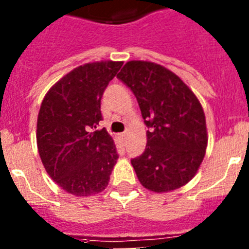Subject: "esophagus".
I'll list each match as a JSON object with an SVG mask.
<instances>
[{
  "label": "esophagus",
  "instance_id": "34e87169",
  "mask_svg": "<svg viewBox=\"0 0 249 249\" xmlns=\"http://www.w3.org/2000/svg\"><path fill=\"white\" fill-rule=\"evenodd\" d=\"M120 137L122 138V140H126V137H127V132H123V133H121Z\"/></svg>",
  "mask_w": 249,
  "mask_h": 249
}]
</instances>
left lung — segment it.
Returning a JSON list of instances; mask_svg holds the SVG:
<instances>
[{
    "label": "left lung",
    "mask_w": 249,
    "mask_h": 249,
    "mask_svg": "<svg viewBox=\"0 0 249 249\" xmlns=\"http://www.w3.org/2000/svg\"><path fill=\"white\" fill-rule=\"evenodd\" d=\"M117 77L137 98L147 131L146 149L131 160L141 184L169 192L196 176L206 155V116L198 98L176 73L147 61H129Z\"/></svg>",
    "instance_id": "1"
}]
</instances>
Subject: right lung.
<instances>
[{
    "mask_svg": "<svg viewBox=\"0 0 249 249\" xmlns=\"http://www.w3.org/2000/svg\"><path fill=\"white\" fill-rule=\"evenodd\" d=\"M123 62L101 61L72 70L46 93L37 118V148L46 172L78 197L105 190L117 162L113 138L100 121L101 98Z\"/></svg>",
    "mask_w": 249,
    "mask_h": 249,
    "instance_id": "obj_1",
    "label": "right lung"
}]
</instances>
